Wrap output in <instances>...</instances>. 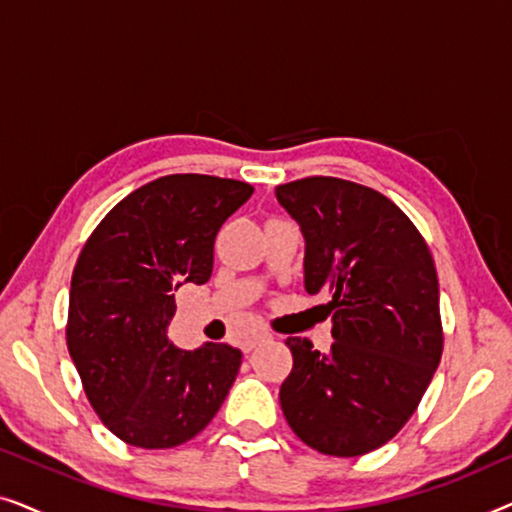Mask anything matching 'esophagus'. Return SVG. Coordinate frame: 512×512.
<instances>
[{"label": "esophagus", "mask_w": 512, "mask_h": 512, "mask_svg": "<svg viewBox=\"0 0 512 512\" xmlns=\"http://www.w3.org/2000/svg\"><path fill=\"white\" fill-rule=\"evenodd\" d=\"M265 340H270L268 333H254V335H249V338L242 340V352H251V349H254L256 345H261V342H265Z\"/></svg>", "instance_id": "1"}]
</instances>
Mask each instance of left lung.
I'll list each match as a JSON object with an SVG mask.
<instances>
[{
  "label": "left lung",
  "instance_id": "obj_1",
  "mask_svg": "<svg viewBox=\"0 0 512 512\" xmlns=\"http://www.w3.org/2000/svg\"><path fill=\"white\" fill-rule=\"evenodd\" d=\"M305 237V291L333 300V345L289 338L284 417L312 450L373 452L403 429L443 354L438 275L412 221L373 188L335 177L277 186Z\"/></svg>",
  "mask_w": 512,
  "mask_h": 512
}]
</instances>
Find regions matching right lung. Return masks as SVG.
Instances as JSON below:
<instances>
[{"label":"right lung","instance_id":"add662e5","mask_svg":"<svg viewBox=\"0 0 512 512\" xmlns=\"http://www.w3.org/2000/svg\"><path fill=\"white\" fill-rule=\"evenodd\" d=\"M244 181L170 174L132 191L88 237L72 275L67 347L104 426L128 445L167 450L198 436L226 401L240 349L167 338L174 291L205 284L214 240L251 198Z\"/></svg>","mask_w":512,"mask_h":512}]
</instances>
